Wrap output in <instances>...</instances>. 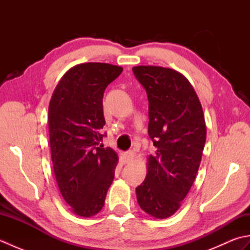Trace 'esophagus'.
<instances>
[{
	"label": "esophagus",
	"instance_id": "34e87169",
	"mask_svg": "<svg viewBox=\"0 0 250 250\" xmlns=\"http://www.w3.org/2000/svg\"><path fill=\"white\" fill-rule=\"evenodd\" d=\"M133 158H134L133 151H128V152L124 153V156H122V159H124V162H125V163L131 162L132 160H133Z\"/></svg>",
	"mask_w": 250,
	"mask_h": 250
}]
</instances>
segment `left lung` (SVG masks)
I'll return each mask as SVG.
<instances>
[{
    "mask_svg": "<svg viewBox=\"0 0 250 250\" xmlns=\"http://www.w3.org/2000/svg\"><path fill=\"white\" fill-rule=\"evenodd\" d=\"M134 76L148 98V134L156 153L148 158L146 178L136 188L141 208L167 218L188 194L206 141L203 109L193 87L182 74L161 66H135Z\"/></svg>",
    "mask_w": 250,
    "mask_h": 250,
    "instance_id": "obj_1",
    "label": "left lung"
}]
</instances>
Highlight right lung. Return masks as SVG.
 I'll return each mask as SVG.
<instances>
[{
	"label": "right lung",
	"mask_w": 250,
	"mask_h": 250,
	"mask_svg": "<svg viewBox=\"0 0 250 250\" xmlns=\"http://www.w3.org/2000/svg\"><path fill=\"white\" fill-rule=\"evenodd\" d=\"M122 73L108 63H83L68 70L52 94L48 108L51 159L60 192L78 216L102 209L118 161L101 144L106 133L103 95Z\"/></svg>",
	"instance_id": "add662e5"
}]
</instances>
